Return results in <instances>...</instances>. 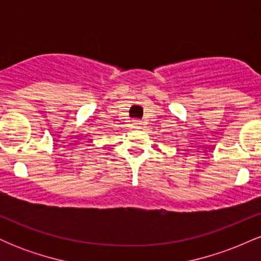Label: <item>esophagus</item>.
Listing matches in <instances>:
<instances>
[{
	"mask_svg": "<svg viewBox=\"0 0 261 261\" xmlns=\"http://www.w3.org/2000/svg\"><path fill=\"white\" fill-rule=\"evenodd\" d=\"M133 126H134V128H141V127H142V122L139 121V120H135L133 122Z\"/></svg>",
	"mask_w": 261,
	"mask_h": 261,
	"instance_id": "obj_1",
	"label": "esophagus"
}]
</instances>
